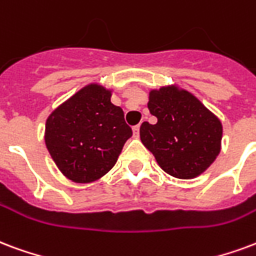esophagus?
Here are the masks:
<instances>
[{
    "mask_svg": "<svg viewBox=\"0 0 256 256\" xmlns=\"http://www.w3.org/2000/svg\"><path fill=\"white\" fill-rule=\"evenodd\" d=\"M140 128H141V124H137V126H134L133 128L134 137H138V136H140Z\"/></svg>",
    "mask_w": 256,
    "mask_h": 256,
    "instance_id": "1",
    "label": "esophagus"
}]
</instances>
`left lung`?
Here are the masks:
<instances>
[{
	"label": "left lung",
	"instance_id": "obj_1",
	"mask_svg": "<svg viewBox=\"0 0 256 256\" xmlns=\"http://www.w3.org/2000/svg\"><path fill=\"white\" fill-rule=\"evenodd\" d=\"M148 108L157 123L144 122L140 137L171 176L191 179L209 168L220 153L222 126L194 94L164 86L149 94Z\"/></svg>",
	"mask_w": 256,
	"mask_h": 256
}]
</instances>
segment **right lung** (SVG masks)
Returning <instances> with one entry per match:
<instances>
[{
	"label": "right lung",
	"mask_w": 256,
	"mask_h": 256,
	"mask_svg": "<svg viewBox=\"0 0 256 256\" xmlns=\"http://www.w3.org/2000/svg\"><path fill=\"white\" fill-rule=\"evenodd\" d=\"M110 98V90L90 84L47 119V149L60 172L76 183H90L107 174L133 136L122 108Z\"/></svg>",
	"instance_id": "right-lung-1"
}]
</instances>
